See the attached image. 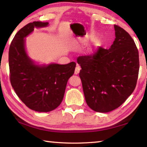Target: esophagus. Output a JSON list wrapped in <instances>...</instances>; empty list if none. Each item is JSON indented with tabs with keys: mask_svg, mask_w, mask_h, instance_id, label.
Here are the masks:
<instances>
[{
	"mask_svg": "<svg viewBox=\"0 0 147 147\" xmlns=\"http://www.w3.org/2000/svg\"><path fill=\"white\" fill-rule=\"evenodd\" d=\"M80 67L79 66V65L77 64L75 68V70H74V74H78L80 73Z\"/></svg>",
	"mask_w": 147,
	"mask_h": 147,
	"instance_id": "1",
	"label": "esophagus"
}]
</instances>
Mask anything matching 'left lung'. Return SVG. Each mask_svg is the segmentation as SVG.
<instances>
[{
    "label": "left lung",
    "instance_id": "left-lung-1",
    "mask_svg": "<svg viewBox=\"0 0 147 147\" xmlns=\"http://www.w3.org/2000/svg\"><path fill=\"white\" fill-rule=\"evenodd\" d=\"M115 39L109 49L99 47L93 54L79 56L86 103L96 112L106 113L122 105L136 88L139 52L127 32L115 24Z\"/></svg>",
    "mask_w": 147,
    "mask_h": 147
}]
</instances>
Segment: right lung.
Returning a JSON list of instances; mask_svg holds the SVG:
<instances>
[{
    "mask_svg": "<svg viewBox=\"0 0 147 147\" xmlns=\"http://www.w3.org/2000/svg\"><path fill=\"white\" fill-rule=\"evenodd\" d=\"M48 22L30 23L17 32L9 49V78L17 95L32 110L49 112L59 106L63 100L67 83L74 74L75 62L39 66L27 56L24 38L34 27H44Z\"/></svg>",
    "mask_w": 147,
    "mask_h": 147,
    "instance_id": "1",
    "label": "right lung"
}]
</instances>
